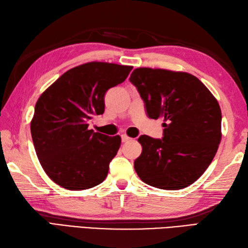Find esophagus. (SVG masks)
I'll list each match as a JSON object with an SVG mask.
<instances>
[{"instance_id": "esophagus-1", "label": "esophagus", "mask_w": 248, "mask_h": 248, "mask_svg": "<svg viewBox=\"0 0 248 248\" xmlns=\"http://www.w3.org/2000/svg\"><path fill=\"white\" fill-rule=\"evenodd\" d=\"M131 139L129 138L128 135H125V134H123L121 135V140H123V143H125V141H129Z\"/></svg>"}]
</instances>
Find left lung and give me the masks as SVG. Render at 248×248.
Wrapping results in <instances>:
<instances>
[{
	"label": "left lung",
	"mask_w": 248,
	"mask_h": 248,
	"mask_svg": "<svg viewBox=\"0 0 248 248\" xmlns=\"http://www.w3.org/2000/svg\"><path fill=\"white\" fill-rule=\"evenodd\" d=\"M130 82L151 119L164 118L162 140L141 135L134 161L140 180L161 189L191 186L211 164L222 140V112L211 92L191 73L136 68Z\"/></svg>",
	"instance_id": "1"
}]
</instances>
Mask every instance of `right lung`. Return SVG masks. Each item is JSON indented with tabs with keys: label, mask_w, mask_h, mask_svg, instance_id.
I'll use <instances>...</instances> for the list:
<instances>
[{
	"label": "right lung",
	"mask_w": 248,
	"mask_h": 248,
	"mask_svg": "<svg viewBox=\"0 0 248 248\" xmlns=\"http://www.w3.org/2000/svg\"><path fill=\"white\" fill-rule=\"evenodd\" d=\"M132 68L86 62L66 71L37 100L31 139L44 170L60 186L81 191L107 178L121 139L93 132L87 123L104 113L105 93L123 83Z\"/></svg>",
	"instance_id": "1"
}]
</instances>
